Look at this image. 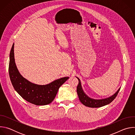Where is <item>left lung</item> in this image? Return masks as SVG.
<instances>
[{
	"label": "left lung",
	"instance_id": "1",
	"mask_svg": "<svg viewBox=\"0 0 135 135\" xmlns=\"http://www.w3.org/2000/svg\"><path fill=\"white\" fill-rule=\"evenodd\" d=\"M76 78L79 80V84L78 86H77V93H78L79 99L84 105L89 107L98 108L110 104L115 98H116L121 89V88H120L119 90L113 95H112L108 98L102 99H94L89 97L88 95H87L85 93L82 89L80 80L79 79V78H78V77H76Z\"/></svg>",
	"mask_w": 135,
	"mask_h": 135
}]
</instances>
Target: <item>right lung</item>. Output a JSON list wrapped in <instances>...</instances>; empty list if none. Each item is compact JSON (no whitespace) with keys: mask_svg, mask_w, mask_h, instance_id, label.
Returning a JSON list of instances; mask_svg holds the SVG:
<instances>
[{"mask_svg":"<svg viewBox=\"0 0 135 135\" xmlns=\"http://www.w3.org/2000/svg\"><path fill=\"white\" fill-rule=\"evenodd\" d=\"M13 43L9 54V75L15 90L26 101L37 105H46L54 99L59 88L69 77L56 80L46 85H38L29 82L19 73L15 62Z\"/></svg>","mask_w":135,"mask_h":135,"instance_id":"right-lung-1","label":"right lung"}]
</instances>
